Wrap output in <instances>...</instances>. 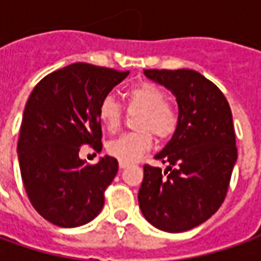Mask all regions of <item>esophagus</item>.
Returning <instances> with one entry per match:
<instances>
[{
  "instance_id": "34e87169",
  "label": "esophagus",
  "mask_w": 261,
  "mask_h": 261,
  "mask_svg": "<svg viewBox=\"0 0 261 261\" xmlns=\"http://www.w3.org/2000/svg\"><path fill=\"white\" fill-rule=\"evenodd\" d=\"M119 166H120V169H124V168H127V166H128V164H125V162H121V161H120Z\"/></svg>"
}]
</instances>
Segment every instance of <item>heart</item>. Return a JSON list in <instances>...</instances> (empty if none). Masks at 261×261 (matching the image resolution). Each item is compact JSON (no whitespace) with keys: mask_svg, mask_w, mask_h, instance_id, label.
Segmentation results:
<instances>
[{"mask_svg":"<svg viewBox=\"0 0 261 261\" xmlns=\"http://www.w3.org/2000/svg\"><path fill=\"white\" fill-rule=\"evenodd\" d=\"M128 112H138L134 120L136 133L123 134L108 142L106 151L116 159L133 164L152 147L153 137L168 140L175 134L179 114L166 100V92L151 82L131 86L124 93ZM97 117L108 133H116L123 123V109L112 96H105L97 105Z\"/></svg>","mask_w":261,"mask_h":261,"instance_id":"b5f03b06","label":"heart"}]
</instances>
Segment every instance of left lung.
Wrapping results in <instances>:
<instances>
[{"mask_svg":"<svg viewBox=\"0 0 261 261\" xmlns=\"http://www.w3.org/2000/svg\"><path fill=\"white\" fill-rule=\"evenodd\" d=\"M176 96L179 124L155 159L165 172L144 166L141 213L165 232H185L218 211L238 159L229 103L219 88L193 69H144Z\"/></svg>","mask_w":261,"mask_h":261,"instance_id":"8db88e82","label":"left lung"}]
</instances>
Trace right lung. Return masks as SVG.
Instances as JSON below:
<instances>
[{
  "label": "right lung",
  "mask_w": 261,
  "mask_h": 261,
  "mask_svg": "<svg viewBox=\"0 0 261 261\" xmlns=\"http://www.w3.org/2000/svg\"><path fill=\"white\" fill-rule=\"evenodd\" d=\"M128 75L75 63L46 75L28 99L18 140L26 194L48 222L75 228L102 211L105 190L119 170L113 156L96 165L80 158V147L102 151L97 105Z\"/></svg>",
  "instance_id": "1"
}]
</instances>
